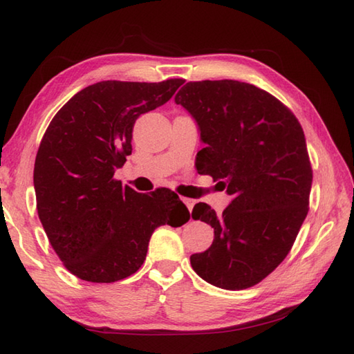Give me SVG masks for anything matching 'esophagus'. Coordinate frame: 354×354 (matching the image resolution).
Masks as SVG:
<instances>
[{
	"label": "esophagus",
	"mask_w": 354,
	"mask_h": 354,
	"mask_svg": "<svg viewBox=\"0 0 354 354\" xmlns=\"http://www.w3.org/2000/svg\"><path fill=\"white\" fill-rule=\"evenodd\" d=\"M183 202L187 205V208H189V212H192L193 209V205H194V199H189V198H183Z\"/></svg>",
	"instance_id": "1"
}]
</instances>
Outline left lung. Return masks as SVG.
Instances as JSON below:
<instances>
[{"label":"left lung","mask_w":354,"mask_h":354,"mask_svg":"<svg viewBox=\"0 0 354 354\" xmlns=\"http://www.w3.org/2000/svg\"><path fill=\"white\" fill-rule=\"evenodd\" d=\"M205 147L198 170L232 201L216 214L199 202L192 217L214 228L194 272L216 288L242 290L280 265L309 212L312 167L301 124L274 95L239 80L189 82L175 95Z\"/></svg>","instance_id":"obj_1"}]
</instances>
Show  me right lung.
<instances>
[{
    "label": "right lung",
    "instance_id": "add662e5",
    "mask_svg": "<svg viewBox=\"0 0 354 354\" xmlns=\"http://www.w3.org/2000/svg\"><path fill=\"white\" fill-rule=\"evenodd\" d=\"M183 84L97 82L73 95L45 131L33 171L37 214L53 250L80 280L114 283L135 274L158 227L190 219L175 192L137 193L114 179L132 153L135 120Z\"/></svg>",
    "mask_w": 354,
    "mask_h": 354
}]
</instances>
